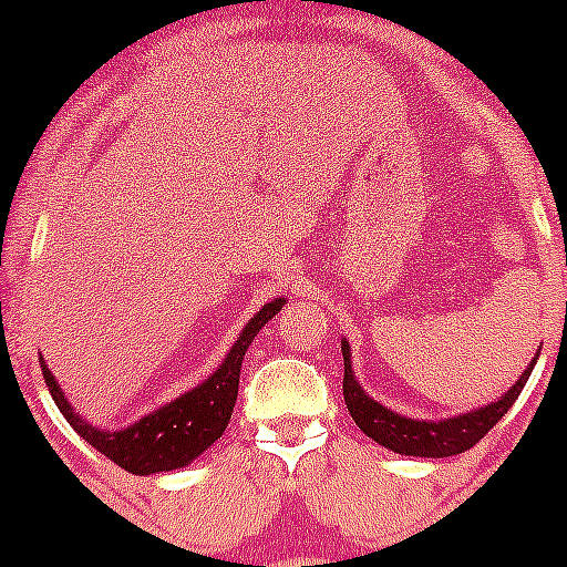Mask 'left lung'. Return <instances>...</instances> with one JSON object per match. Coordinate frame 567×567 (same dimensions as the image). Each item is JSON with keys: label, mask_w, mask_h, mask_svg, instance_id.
<instances>
[{"label": "left lung", "mask_w": 567, "mask_h": 567, "mask_svg": "<svg viewBox=\"0 0 567 567\" xmlns=\"http://www.w3.org/2000/svg\"><path fill=\"white\" fill-rule=\"evenodd\" d=\"M540 353V351H537ZM535 359L527 364L522 375H518L516 384L511 386L502 398H496L494 403L480 405V409L466 411V414L447 416V420H411V416L398 414V411L386 409L379 400L370 398L362 390V384L353 375L351 364V346L348 340H342V362H346V379H342V394H346V405L351 411L353 422L362 427L364 436L373 439L381 447L392 450L398 455H420V458H450V455L466 453L468 447L480 442L502 416L507 414L513 403L522 394L524 384L529 381L532 368L537 362Z\"/></svg>", "instance_id": "8db88e82"}]
</instances>
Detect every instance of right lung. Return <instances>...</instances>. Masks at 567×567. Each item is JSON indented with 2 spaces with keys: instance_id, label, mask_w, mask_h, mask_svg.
<instances>
[{
  "instance_id": "right-lung-1",
  "label": "right lung",
  "mask_w": 567,
  "mask_h": 567,
  "mask_svg": "<svg viewBox=\"0 0 567 567\" xmlns=\"http://www.w3.org/2000/svg\"><path fill=\"white\" fill-rule=\"evenodd\" d=\"M282 305L285 299H274L262 305V310L255 312V318L244 326L238 340L233 342L225 362L203 384L192 386L181 398L169 400L162 409L151 411L142 420H136L134 425L120 427V431H101V427L90 425L84 416H79L76 409L68 403L65 392L60 390L54 375H51L49 364L40 357L45 386H49L56 409L71 422L73 431L125 472L145 477V474L183 468L197 461L225 433L238 398V379H241V362L247 357V348L257 337V331L282 310Z\"/></svg>"
}]
</instances>
